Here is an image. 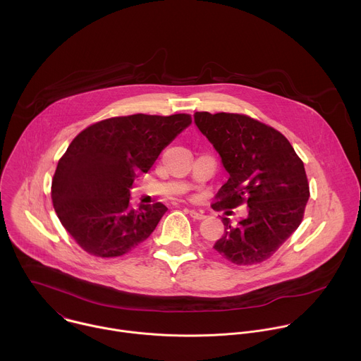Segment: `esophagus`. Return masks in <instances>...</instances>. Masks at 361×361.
<instances>
[{
    "mask_svg": "<svg viewBox=\"0 0 361 361\" xmlns=\"http://www.w3.org/2000/svg\"><path fill=\"white\" fill-rule=\"evenodd\" d=\"M188 214H190L194 220H202V219L205 217L201 212H197V210H188Z\"/></svg>",
    "mask_w": 361,
    "mask_h": 361,
    "instance_id": "esophagus-1",
    "label": "esophagus"
}]
</instances>
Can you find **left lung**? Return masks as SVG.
I'll use <instances>...</instances> for the list:
<instances>
[{
	"label": "left lung",
	"mask_w": 361,
	"mask_h": 361,
	"mask_svg": "<svg viewBox=\"0 0 361 361\" xmlns=\"http://www.w3.org/2000/svg\"><path fill=\"white\" fill-rule=\"evenodd\" d=\"M194 123L213 144L228 173L216 204L248 214L231 226L214 248L234 264L267 260L297 230L310 197L302 161L277 130L241 114L195 113Z\"/></svg>",
	"instance_id": "obj_1"
}]
</instances>
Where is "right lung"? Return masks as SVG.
<instances>
[{
	"mask_svg": "<svg viewBox=\"0 0 361 361\" xmlns=\"http://www.w3.org/2000/svg\"><path fill=\"white\" fill-rule=\"evenodd\" d=\"M188 114H134L81 131L59 161L51 197L64 228L87 252L118 257L142 243L167 207L130 205V187L188 126Z\"/></svg>",
	"mask_w": 361,
	"mask_h": 361,
	"instance_id": "add662e5",
	"label": "right lung"
}]
</instances>
